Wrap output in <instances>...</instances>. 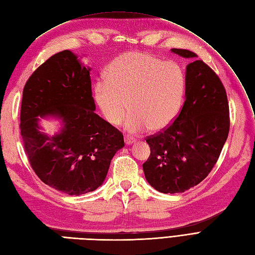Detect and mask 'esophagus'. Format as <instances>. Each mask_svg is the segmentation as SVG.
Listing matches in <instances>:
<instances>
[{
  "mask_svg": "<svg viewBox=\"0 0 255 255\" xmlns=\"http://www.w3.org/2000/svg\"><path fill=\"white\" fill-rule=\"evenodd\" d=\"M125 142L127 145H129V144H133L136 142V140L133 138V137H128V136H126L125 138Z\"/></svg>",
  "mask_w": 255,
  "mask_h": 255,
  "instance_id": "esophagus-1",
  "label": "esophagus"
}]
</instances>
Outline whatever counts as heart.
Listing matches in <instances>:
<instances>
[{
    "mask_svg": "<svg viewBox=\"0 0 255 255\" xmlns=\"http://www.w3.org/2000/svg\"><path fill=\"white\" fill-rule=\"evenodd\" d=\"M105 78L95 84L94 98L111 126H118L128 109L125 127L130 133L161 130L177 117L186 92V76L177 63L128 51L113 61Z\"/></svg>",
    "mask_w": 255,
    "mask_h": 255,
    "instance_id": "obj_1",
    "label": "heart"
}]
</instances>
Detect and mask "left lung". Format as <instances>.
Listing matches in <instances>:
<instances>
[{"mask_svg":"<svg viewBox=\"0 0 255 255\" xmlns=\"http://www.w3.org/2000/svg\"><path fill=\"white\" fill-rule=\"evenodd\" d=\"M171 51L194 61L186 68V101L179 115L169 128L146 139L151 155L142 164L145 179L164 194L182 193L208 176L230 128L229 104L218 76L193 51Z\"/></svg>","mask_w":255,"mask_h":255,"instance_id":"left-lung-1","label":"left lung"}]
</instances>
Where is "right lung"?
I'll use <instances>...</instances> for the list:
<instances>
[{
    "label": "right lung",
    "mask_w": 255,
    "mask_h": 255,
    "mask_svg": "<svg viewBox=\"0 0 255 255\" xmlns=\"http://www.w3.org/2000/svg\"><path fill=\"white\" fill-rule=\"evenodd\" d=\"M90 72L76 54L63 50L39 66L23 90L20 128L31 168L68 195L98 189L125 146L124 135L95 113ZM42 118L59 122L54 135L41 131Z\"/></svg>",
    "instance_id": "add662e5"
}]
</instances>
